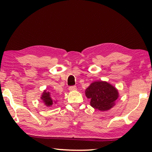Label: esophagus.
Listing matches in <instances>:
<instances>
[{
  "label": "esophagus",
  "instance_id": "34e87169",
  "mask_svg": "<svg viewBox=\"0 0 152 152\" xmlns=\"http://www.w3.org/2000/svg\"><path fill=\"white\" fill-rule=\"evenodd\" d=\"M76 90V86H70L69 87V91H74Z\"/></svg>",
  "mask_w": 152,
  "mask_h": 152
}]
</instances>
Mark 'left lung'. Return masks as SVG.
<instances>
[{
	"label": "left lung",
	"mask_w": 152,
	"mask_h": 152,
	"mask_svg": "<svg viewBox=\"0 0 152 152\" xmlns=\"http://www.w3.org/2000/svg\"><path fill=\"white\" fill-rule=\"evenodd\" d=\"M91 106L101 111H107L115 105L119 97L118 90L106 81H94L85 91Z\"/></svg>",
	"instance_id": "left-lung-1"
}]
</instances>
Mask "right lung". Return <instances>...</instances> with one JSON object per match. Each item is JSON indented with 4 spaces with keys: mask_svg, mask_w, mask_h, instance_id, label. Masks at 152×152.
I'll use <instances>...</instances> for the list:
<instances>
[{
    "mask_svg": "<svg viewBox=\"0 0 152 152\" xmlns=\"http://www.w3.org/2000/svg\"><path fill=\"white\" fill-rule=\"evenodd\" d=\"M41 100L43 101V104H44L46 107H50L52 106L53 103L56 104L57 101H56L55 100L53 99L52 96L50 94V92H48L46 90L43 92V93L41 96Z\"/></svg>",
    "mask_w": 152,
    "mask_h": 152,
    "instance_id": "obj_1",
    "label": "right lung"
}]
</instances>
